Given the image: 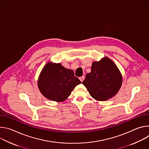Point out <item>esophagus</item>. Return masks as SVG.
Returning <instances> with one entry per match:
<instances>
[{
	"instance_id": "1",
	"label": "esophagus",
	"mask_w": 149,
	"mask_h": 149,
	"mask_svg": "<svg viewBox=\"0 0 149 149\" xmlns=\"http://www.w3.org/2000/svg\"><path fill=\"white\" fill-rule=\"evenodd\" d=\"M84 78H85V77H84V76H82V77H79V80H80L81 82H82V81H84Z\"/></svg>"
}]
</instances>
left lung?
Returning a JSON list of instances; mask_svg holds the SVG:
<instances>
[{"label":"left lung","instance_id":"obj_1","mask_svg":"<svg viewBox=\"0 0 149 149\" xmlns=\"http://www.w3.org/2000/svg\"><path fill=\"white\" fill-rule=\"evenodd\" d=\"M120 71L110 58L104 57L92 63L91 71L82 82L90 95L98 101H106L114 97L121 87Z\"/></svg>","mask_w":149,"mask_h":149}]
</instances>
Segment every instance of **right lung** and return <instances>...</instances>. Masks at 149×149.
<instances>
[{
    "instance_id": "obj_1",
    "label": "right lung",
    "mask_w": 149,
    "mask_h": 149,
    "mask_svg": "<svg viewBox=\"0 0 149 149\" xmlns=\"http://www.w3.org/2000/svg\"><path fill=\"white\" fill-rule=\"evenodd\" d=\"M81 83L72 70L65 68L59 63L48 62L39 75L38 86L47 98L61 102L65 101Z\"/></svg>"
}]
</instances>
